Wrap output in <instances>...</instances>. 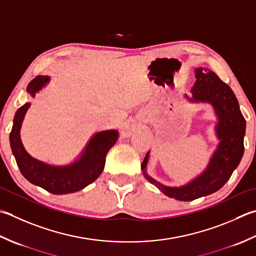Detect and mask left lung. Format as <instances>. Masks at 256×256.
I'll return each mask as SVG.
<instances>
[{
  "label": "left lung",
  "instance_id": "1",
  "mask_svg": "<svg viewBox=\"0 0 256 256\" xmlns=\"http://www.w3.org/2000/svg\"><path fill=\"white\" fill-rule=\"evenodd\" d=\"M195 82L192 88L193 102L211 103L218 118L216 134L220 144L205 171L192 182L180 188H170L158 183L148 175V153L141 164L143 175L150 183L161 190L168 198L178 201H193L218 191L228 181L244 153V135L246 122L240 111L238 98L232 88L221 81L216 74L206 68L195 70Z\"/></svg>",
  "mask_w": 256,
  "mask_h": 256
}]
</instances>
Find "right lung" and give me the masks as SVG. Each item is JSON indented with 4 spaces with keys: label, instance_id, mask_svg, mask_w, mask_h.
Wrapping results in <instances>:
<instances>
[{
    "label": "right lung",
    "instance_id": "obj_1",
    "mask_svg": "<svg viewBox=\"0 0 256 256\" xmlns=\"http://www.w3.org/2000/svg\"><path fill=\"white\" fill-rule=\"evenodd\" d=\"M48 81V76L38 75L28 83V92L34 96L35 93ZM30 103H25L18 110L14 116L12 131L10 133L12 152L23 176L28 182L53 194L78 192L94 182L103 171L105 156L108 150L116 143L118 131L111 130L96 133L78 161L68 166H53L33 158L23 148L20 138V128Z\"/></svg>",
    "mask_w": 256,
    "mask_h": 256
}]
</instances>
